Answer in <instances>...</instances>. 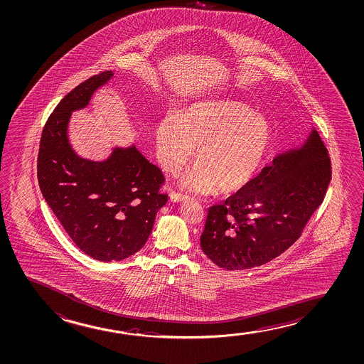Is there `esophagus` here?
<instances>
[{"instance_id":"34e87169","label":"esophagus","mask_w":364,"mask_h":364,"mask_svg":"<svg viewBox=\"0 0 364 364\" xmlns=\"http://www.w3.org/2000/svg\"><path fill=\"white\" fill-rule=\"evenodd\" d=\"M187 198H188V196L182 195V193H179V192H174V191L169 193V200L172 202H182L187 200Z\"/></svg>"}]
</instances>
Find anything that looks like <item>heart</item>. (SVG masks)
<instances>
[{"label": "heart", "instance_id": "1", "mask_svg": "<svg viewBox=\"0 0 364 364\" xmlns=\"http://www.w3.org/2000/svg\"><path fill=\"white\" fill-rule=\"evenodd\" d=\"M156 143L163 168L173 174L197 148L193 167L181 179L183 188L207 193L218 187L228 193L241 190L260 168L272 144V128L245 104L202 102L161 120Z\"/></svg>", "mask_w": 364, "mask_h": 364}]
</instances>
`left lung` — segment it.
Returning a JSON list of instances; mask_svg holds the SVG:
<instances>
[{
  "mask_svg": "<svg viewBox=\"0 0 364 364\" xmlns=\"http://www.w3.org/2000/svg\"><path fill=\"white\" fill-rule=\"evenodd\" d=\"M331 178V158L313 128L303 146L277 154L239 192L208 208L202 251L228 270L272 261L300 237Z\"/></svg>",
  "mask_w": 364,
  "mask_h": 364,
  "instance_id": "obj_1",
  "label": "left lung"
}]
</instances>
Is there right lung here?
Returning <instances> with one entry per match:
<instances>
[{"label": "right lung", "instance_id": "obj_1", "mask_svg": "<svg viewBox=\"0 0 364 364\" xmlns=\"http://www.w3.org/2000/svg\"><path fill=\"white\" fill-rule=\"evenodd\" d=\"M113 75L108 70L92 76L63 98L45 124L38 157L45 201L76 246L99 261H120L139 251L168 200L159 192L162 171L134 144L115 146L100 162L77 156L71 146V113L87 107Z\"/></svg>", "mask_w": 364, "mask_h": 364}]
</instances>
